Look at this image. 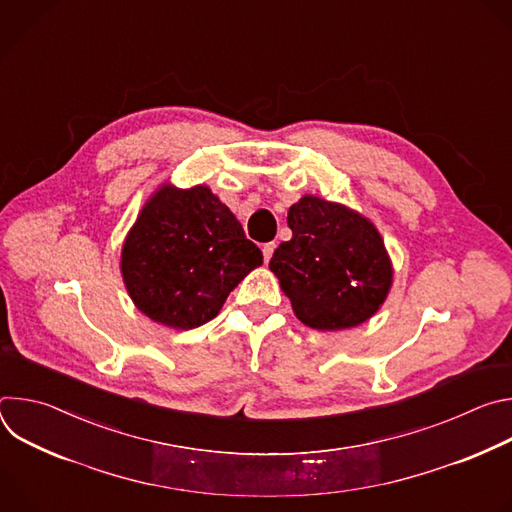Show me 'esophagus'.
Returning <instances> with one entry per match:
<instances>
[{"instance_id":"obj_1","label":"esophagus","mask_w":512,"mask_h":512,"mask_svg":"<svg viewBox=\"0 0 512 512\" xmlns=\"http://www.w3.org/2000/svg\"><path fill=\"white\" fill-rule=\"evenodd\" d=\"M261 251H263V261H265V263H269V259H271L273 251H275V243H265Z\"/></svg>"}]
</instances>
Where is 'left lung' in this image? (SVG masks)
Returning a JSON list of instances; mask_svg holds the SVG:
<instances>
[{"mask_svg": "<svg viewBox=\"0 0 512 512\" xmlns=\"http://www.w3.org/2000/svg\"><path fill=\"white\" fill-rule=\"evenodd\" d=\"M291 239L269 269L296 316L316 330H344L367 322L385 302L393 281L379 231L342 204L304 196L289 208Z\"/></svg>", "mask_w": 512, "mask_h": 512, "instance_id": "obj_1", "label": "left lung"}]
</instances>
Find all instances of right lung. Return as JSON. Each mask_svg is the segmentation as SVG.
I'll return each instance as SVG.
<instances>
[{
	"label": "right lung",
	"mask_w": 512,
	"mask_h": 512,
	"mask_svg": "<svg viewBox=\"0 0 512 512\" xmlns=\"http://www.w3.org/2000/svg\"><path fill=\"white\" fill-rule=\"evenodd\" d=\"M261 263L259 247L206 186L158 190L121 251L123 281L135 306L176 330L212 320Z\"/></svg>",
	"instance_id": "obj_1"
}]
</instances>
